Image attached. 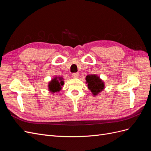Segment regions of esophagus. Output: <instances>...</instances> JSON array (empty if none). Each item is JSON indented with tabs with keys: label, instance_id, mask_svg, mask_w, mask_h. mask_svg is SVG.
<instances>
[{
	"label": "esophagus",
	"instance_id": "34e87169",
	"mask_svg": "<svg viewBox=\"0 0 151 151\" xmlns=\"http://www.w3.org/2000/svg\"><path fill=\"white\" fill-rule=\"evenodd\" d=\"M72 76L74 77V78H77V77H79V74L78 72H74V73H72Z\"/></svg>",
	"mask_w": 151,
	"mask_h": 151
}]
</instances>
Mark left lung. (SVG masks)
<instances>
[{"mask_svg": "<svg viewBox=\"0 0 151 151\" xmlns=\"http://www.w3.org/2000/svg\"><path fill=\"white\" fill-rule=\"evenodd\" d=\"M86 80L87 83L88 84V87L89 89L91 90V91L94 95L99 93L104 88V85L103 81L96 76H87Z\"/></svg>", "mask_w": 151, "mask_h": 151, "instance_id": "left-lung-1", "label": "left lung"}]
</instances>
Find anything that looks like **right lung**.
Here are the masks:
<instances>
[{
  "label": "right lung",
  "instance_id": "add662e5",
  "mask_svg": "<svg viewBox=\"0 0 151 151\" xmlns=\"http://www.w3.org/2000/svg\"><path fill=\"white\" fill-rule=\"evenodd\" d=\"M63 85V81H62L60 77H58L57 79V77L54 78L50 82L48 85V88L50 91L52 93H55L57 91H59L61 89V86Z\"/></svg>",
  "mask_w": 151,
  "mask_h": 151
}]
</instances>
